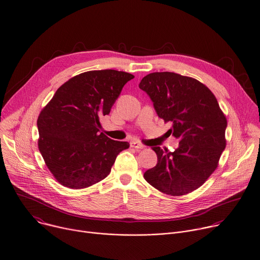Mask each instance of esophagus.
Here are the masks:
<instances>
[{"label":"esophagus","mask_w":260,"mask_h":260,"mask_svg":"<svg viewBox=\"0 0 260 260\" xmlns=\"http://www.w3.org/2000/svg\"><path fill=\"white\" fill-rule=\"evenodd\" d=\"M131 146L136 148V149H144L145 148V146L143 144H141L140 142H138V141H132Z\"/></svg>","instance_id":"1"}]
</instances>
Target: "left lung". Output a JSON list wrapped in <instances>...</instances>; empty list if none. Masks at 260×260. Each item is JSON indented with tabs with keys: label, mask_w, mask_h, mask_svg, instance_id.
Returning <instances> with one entry per match:
<instances>
[{
	"label": "left lung",
	"mask_w": 260,
	"mask_h": 260,
	"mask_svg": "<svg viewBox=\"0 0 260 260\" xmlns=\"http://www.w3.org/2000/svg\"><path fill=\"white\" fill-rule=\"evenodd\" d=\"M139 88L153 102L159 118L172 122L169 132L179 139L173 152L152 147L157 164L144 179L169 196L189 193L209 178L226 147L227 120L213 93L191 77L175 73H152Z\"/></svg>",
	"instance_id": "1"
}]
</instances>
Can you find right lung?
<instances>
[{
	"label": "right lung",
	"instance_id": "obj_1",
	"mask_svg": "<svg viewBox=\"0 0 260 260\" xmlns=\"http://www.w3.org/2000/svg\"><path fill=\"white\" fill-rule=\"evenodd\" d=\"M134 76L115 70L90 71L71 78L56 91L37 120L38 147L59 183L84 188L105 179L118 154L128 148L100 134L123 85Z\"/></svg>",
	"mask_w": 260,
	"mask_h": 260
}]
</instances>
